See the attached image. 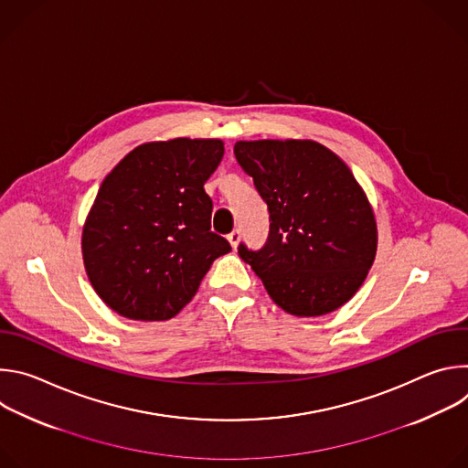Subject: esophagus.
<instances>
[{"label": "esophagus", "instance_id": "obj_1", "mask_svg": "<svg viewBox=\"0 0 468 468\" xmlns=\"http://www.w3.org/2000/svg\"><path fill=\"white\" fill-rule=\"evenodd\" d=\"M228 240H229V244H231L233 248H237L239 242H240V231H239V229H233V231L228 235Z\"/></svg>", "mask_w": 468, "mask_h": 468}]
</instances>
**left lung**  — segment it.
<instances>
[{
    "label": "left lung",
    "instance_id": "8db88e82",
    "mask_svg": "<svg viewBox=\"0 0 468 468\" xmlns=\"http://www.w3.org/2000/svg\"><path fill=\"white\" fill-rule=\"evenodd\" d=\"M240 168L269 206L261 250L239 255L287 313L320 316L363 285L378 248L376 218L352 170L313 141H239Z\"/></svg>",
    "mask_w": 468,
    "mask_h": 468
}]
</instances>
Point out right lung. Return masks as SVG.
<instances>
[{
  "mask_svg": "<svg viewBox=\"0 0 468 468\" xmlns=\"http://www.w3.org/2000/svg\"><path fill=\"white\" fill-rule=\"evenodd\" d=\"M218 139L148 143L103 179L83 228V261L98 296L131 320H168L196 294L229 242L211 231L206 181Z\"/></svg>",
  "mask_w": 468,
  "mask_h": 468,
  "instance_id": "1",
  "label": "right lung"
}]
</instances>
